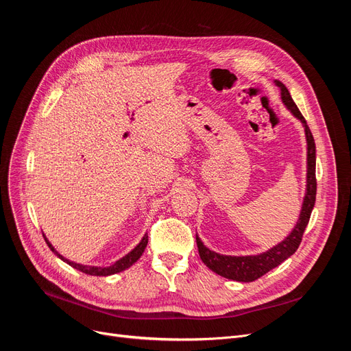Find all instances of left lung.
I'll return each instance as SVG.
<instances>
[{
  "instance_id": "8db88e82",
  "label": "left lung",
  "mask_w": 351,
  "mask_h": 351,
  "mask_svg": "<svg viewBox=\"0 0 351 351\" xmlns=\"http://www.w3.org/2000/svg\"><path fill=\"white\" fill-rule=\"evenodd\" d=\"M275 84L281 89V99L284 105L289 108L294 117H297L304 127L306 132V141H307V184H306V195L303 200V206L299 221H297L295 227L287 236L284 241H281L277 246H274L268 252L256 254V256H226V254H219L209 250L204 246V243L196 236V243L199 249V256L209 269L217 272L218 275L228 280H234L240 282H252L254 280L261 278L262 275L269 272L275 267H278L285 259H289L291 254L299 249L303 232L309 224L312 209L315 206L316 199V146L312 132L307 125L304 117L297 108L291 95L280 80H275Z\"/></svg>"
}]
</instances>
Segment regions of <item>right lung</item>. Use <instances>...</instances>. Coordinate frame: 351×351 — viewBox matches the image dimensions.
I'll use <instances>...</instances> for the list:
<instances>
[{"label":"right lung","instance_id":"obj_1","mask_svg":"<svg viewBox=\"0 0 351 351\" xmlns=\"http://www.w3.org/2000/svg\"><path fill=\"white\" fill-rule=\"evenodd\" d=\"M45 241H47V244L49 246V249H51L52 252H54L60 259L67 262V263L70 265V267L76 268L77 271H80V272H83V274H88V275H97V277H107V275H112V274L121 272V271H124V269H127V268H130L132 265L142 256V253L145 252L146 244H147V234L143 236L142 241H141L139 244H137V246H136L129 254H125L124 258H121L120 261H117L114 265H111V267H107V268H101V267H84V265L70 262V261L62 258L61 254H60L54 247H52V244H51L47 239H45Z\"/></svg>","mask_w":351,"mask_h":351}]
</instances>
